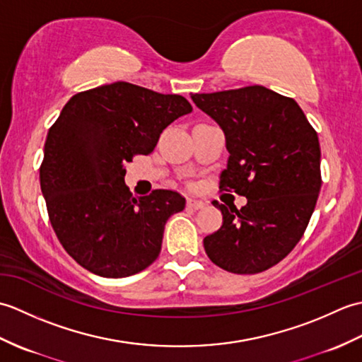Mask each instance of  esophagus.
I'll use <instances>...</instances> for the list:
<instances>
[{
    "instance_id": "1",
    "label": "esophagus",
    "mask_w": 362,
    "mask_h": 362,
    "mask_svg": "<svg viewBox=\"0 0 362 362\" xmlns=\"http://www.w3.org/2000/svg\"><path fill=\"white\" fill-rule=\"evenodd\" d=\"M187 205H188V209H193V210H202L204 206H205V202H202V201H199V199H188L187 201Z\"/></svg>"
}]
</instances>
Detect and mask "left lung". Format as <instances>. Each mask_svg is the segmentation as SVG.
<instances>
[{
	"label": "left lung",
	"mask_w": 362,
	"mask_h": 362,
	"mask_svg": "<svg viewBox=\"0 0 362 362\" xmlns=\"http://www.w3.org/2000/svg\"><path fill=\"white\" fill-rule=\"evenodd\" d=\"M226 134L219 188L247 204L213 205L222 226L204 238L206 255L233 274L275 266L303 236L322 187L317 132L292 98L263 86L191 95Z\"/></svg>",
	"instance_id": "left-lung-1"
}]
</instances>
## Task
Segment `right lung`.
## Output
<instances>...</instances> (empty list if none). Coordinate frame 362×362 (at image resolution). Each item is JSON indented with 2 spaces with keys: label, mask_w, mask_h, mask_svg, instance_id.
Wrapping results in <instances>:
<instances>
[{
  "label": "right lung",
  "mask_w": 362,
  "mask_h": 362,
  "mask_svg": "<svg viewBox=\"0 0 362 362\" xmlns=\"http://www.w3.org/2000/svg\"><path fill=\"white\" fill-rule=\"evenodd\" d=\"M191 110L180 95L129 82L81 91L65 104L46 136L40 188L60 244L87 271L122 279L157 259L166 221L185 209V197L171 189L132 196L124 165L151 153Z\"/></svg>",
  "instance_id": "obj_1"
}]
</instances>
